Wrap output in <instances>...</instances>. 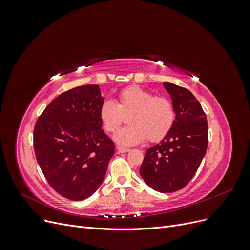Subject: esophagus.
<instances>
[{"label":"esophagus","mask_w":250,"mask_h":250,"mask_svg":"<svg viewBox=\"0 0 250 250\" xmlns=\"http://www.w3.org/2000/svg\"><path fill=\"white\" fill-rule=\"evenodd\" d=\"M117 150H118L119 153H126V152H128V151H130V149L124 148V147H120V146L117 147Z\"/></svg>","instance_id":"obj_1"}]
</instances>
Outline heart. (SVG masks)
<instances>
[{
    "label": "heart",
    "instance_id": "b5f03b06",
    "mask_svg": "<svg viewBox=\"0 0 250 250\" xmlns=\"http://www.w3.org/2000/svg\"><path fill=\"white\" fill-rule=\"evenodd\" d=\"M130 125L121 129L115 140L120 145L133 146L146 139L158 142L167 135L175 122V108L165 97H155L153 93L132 85L119 94L118 102L105 100L100 106L99 117L104 129L116 132L128 116Z\"/></svg>",
    "mask_w": 250,
    "mask_h": 250
}]
</instances>
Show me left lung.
I'll return each instance as SVG.
<instances>
[{"mask_svg": "<svg viewBox=\"0 0 250 250\" xmlns=\"http://www.w3.org/2000/svg\"><path fill=\"white\" fill-rule=\"evenodd\" d=\"M163 84L175 108V122L160 144L146 150L140 174L153 190L172 193L185 188L198 170L207 152L208 127L190 90L170 82Z\"/></svg>", "mask_w": 250, "mask_h": 250, "instance_id": "1", "label": "left lung"}]
</instances>
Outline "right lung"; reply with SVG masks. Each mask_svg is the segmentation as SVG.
I'll return each mask as SVG.
<instances>
[{"instance_id": "1", "label": "right lung", "mask_w": 250, "mask_h": 250, "mask_svg": "<svg viewBox=\"0 0 250 250\" xmlns=\"http://www.w3.org/2000/svg\"><path fill=\"white\" fill-rule=\"evenodd\" d=\"M99 85L72 88L53 100L36 121V161L62 197L83 200L103 183L115 144L102 130Z\"/></svg>"}]
</instances>
